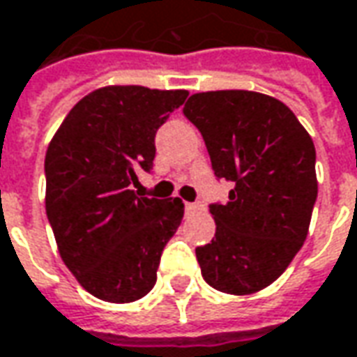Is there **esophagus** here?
Masks as SVG:
<instances>
[{
  "instance_id": "1",
  "label": "esophagus",
  "mask_w": 357,
  "mask_h": 357,
  "mask_svg": "<svg viewBox=\"0 0 357 357\" xmlns=\"http://www.w3.org/2000/svg\"><path fill=\"white\" fill-rule=\"evenodd\" d=\"M198 210H200V206L195 204V202H186V204H184V212H186V214H195Z\"/></svg>"
}]
</instances>
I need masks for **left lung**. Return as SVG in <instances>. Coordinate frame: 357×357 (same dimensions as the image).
<instances>
[{
	"label": "left lung",
	"instance_id": "1",
	"mask_svg": "<svg viewBox=\"0 0 357 357\" xmlns=\"http://www.w3.org/2000/svg\"><path fill=\"white\" fill-rule=\"evenodd\" d=\"M183 114L206 143L218 178L234 184L210 204L216 238L196 248L202 277L228 295L279 279L307 240L318 183L314 143L283 102L250 90L192 94Z\"/></svg>",
	"mask_w": 357,
	"mask_h": 357
}]
</instances>
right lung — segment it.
Returning <instances> with one entry per match:
<instances>
[{"mask_svg": "<svg viewBox=\"0 0 357 357\" xmlns=\"http://www.w3.org/2000/svg\"><path fill=\"white\" fill-rule=\"evenodd\" d=\"M186 90L98 88L68 112L45 157L47 218L64 265L107 303H133L157 281L167 241L181 226V198L137 196L153 169L155 133Z\"/></svg>", "mask_w": 357, "mask_h": 357, "instance_id": "add662e5", "label": "right lung"}]
</instances>
